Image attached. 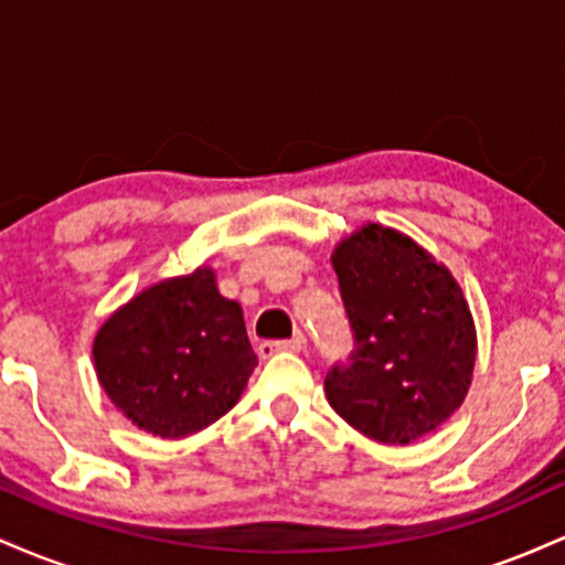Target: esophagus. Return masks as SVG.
I'll use <instances>...</instances> for the list:
<instances>
[{
  "mask_svg": "<svg viewBox=\"0 0 565 565\" xmlns=\"http://www.w3.org/2000/svg\"><path fill=\"white\" fill-rule=\"evenodd\" d=\"M305 348V337L297 334L291 337V340H265L257 345V353H260V359H270L274 353H300Z\"/></svg>",
  "mask_w": 565,
  "mask_h": 565,
  "instance_id": "34e87169",
  "label": "esophagus"
}]
</instances>
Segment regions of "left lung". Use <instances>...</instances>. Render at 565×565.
Segmentation results:
<instances>
[{
	"label": "left lung",
	"mask_w": 565,
	"mask_h": 565,
	"mask_svg": "<svg viewBox=\"0 0 565 565\" xmlns=\"http://www.w3.org/2000/svg\"><path fill=\"white\" fill-rule=\"evenodd\" d=\"M332 265L353 353L323 380L329 404L366 438L412 444L468 395L478 350L468 300L446 265L377 223L342 238Z\"/></svg>",
	"instance_id": "1"
}]
</instances>
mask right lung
I'll return each instance as SVG.
<instances>
[{
  "label": "right lung",
  "mask_w": 565,
  "mask_h": 565,
  "mask_svg": "<svg viewBox=\"0 0 565 565\" xmlns=\"http://www.w3.org/2000/svg\"><path fill=\"white\" fill-rule=\"evenodd\" d=\"M93 359L114 406L159 438H185L231 412L257 366L242 305L220 295L206 265L121 305L95 334Z\"/></svg>",
  "instance_id": "right-lung-1"
}]
</instances>
